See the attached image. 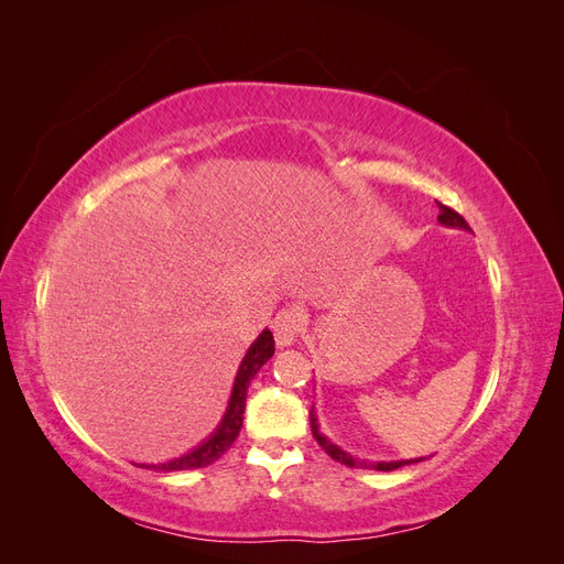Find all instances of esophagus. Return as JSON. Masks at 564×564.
Listing matches in <instances>:
<instances>
[{
  "label": "esophagus",
  "instance_id": "esophagus-1",
  "mask_svg": "<svg viewBox=\"0 0 564 564\" xmlns=\"http://www.w3.org/2000/svg\"><path fill=\"white\" fill-rule=\"evenodd\" d=\"M303 327V315L299 308H284L278 313L275 322H272V334H275V344L278 348H289L299 340Z\"/></svg>",
  "mask_w": 564,
  "mask_h": 564
}]
</instances>
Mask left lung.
I'll use <instances>...</instances> for the list:
<instances>
[{"mask_svg":"<svg viewBox=\"0 0 564 564\" xmlns=\"http://www.w3.org/2000/svg\"><path fill=\"white\" fill-rule=\"evenodd\" d=\"M440 207V216L437 220L445 228H458V230H470L468 224L464 220V216H458L454 209L445 207V204H437ZM311 429H313V437L317 440V445L327 452L334 460H338V464H344L348 468H373V470H395V468H402L406 464H416V460H423L421 456L419 458H402V460H367V458H357L352 456L350 452L340 449L338 445H334V442L324 435L319 431V423H317V412L315 406H311Z\"/></svg>","mask_w":564,"mask_h":564,"instance_id":"1","label":"left lung"}]
</instances>
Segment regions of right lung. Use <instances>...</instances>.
Listing matches in <instances>:
<instances>
[{"mask_svg":"<svg viewBox=\"0 0 564 564\" xmlns=\"http://www.w3.org/2000/svg\"><path fill=\"white\" fill-rule=\"evenodd\" d=\"M272 355H275V338H272L270 329H263L259 336H256V340L242 357L240 369H237V377H235V383H232V390H230L228 406H226L224 416H220L218 425L214 429V433L209 437H204L199 445L193 447L191 452H185L176 458H169V460H164V464H152V466L133 464V466L152 468V470H166V473H172V470H197V468H207L209 464H214L216 458L224 456L230 449L235 437L240 435L249 383Z\"/></svg>","mask_w":564,"mask_h":564,"instance_id":"obj_1","label":"right lung"}]
</instances>
